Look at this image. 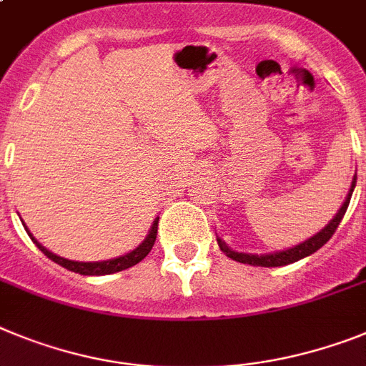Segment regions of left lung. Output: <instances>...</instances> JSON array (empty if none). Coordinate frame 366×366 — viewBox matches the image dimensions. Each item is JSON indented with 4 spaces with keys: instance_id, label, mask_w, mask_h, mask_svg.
<instances>
[{
    "instance_id": "obj_1",
    "label": "left lung",
    "mask_w": 366,
    "mask_h": 366,
    "mask_svg": "<svg viewBox=\"0 0 366 366\" xmlns=\"http://www.w3.org/2000/svg\"><path fill=\"white\" fill-rule=\"evenodd\" d=\"M355 181H357V174L354 176V181H352V189H350L348 196H346V199H345V204H342V207L339 209V213L335 214V218H333V220L330 222V224H327V226L320 231V233H317V235L311 237V239H307L305 242H302V244L295 246V248L285 249V252H276V254L252 255V254H239V252H233V249L227 248L226 242H222L220 239H217L218 246H220L222 252H224L227 257L233 259V261H239V263H244V264H254V267H283V264H290V263H295V261H300V259L307 257V255L315 254L317 249L322 248L327 240L333 237V233H335L337 227H339L340 220H342V217H345V213H346V209H348V205H350V198H352V192H354V189H355Z\"/></svg>"
}]
</instances>
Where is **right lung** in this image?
Wrapping results in <instances>:
<instances>
[{
  "label": "right lung",
  "instance_id": "obj_1",
  "mask_svg": "<svg viewBox=\"0 0 366 366\" xmlns=\"http://www.w3.org/2000/svg\"><path fill=\"white\" fill-rule=\"evenodd\" d=\"M157 226H159V218H155V220H153L152 229H149V235L146 237V240L139 246V248H135L127 255H122V257H117V259H109V261H99V263H79V261H70V259L59 257V255L48 252L42 244H39V242L33 239V235H31L29 231H27V233H29L33 242L39 246V249L44 255H48L51 261H55L57 264L64 267L66 270L81 274V276H105V274L122 272V270H126V268L135 267L137 263H140V261H142L149 252H152L153 244H155V239H157Z\"/></svg>",
  "mask_w": 366,
  "mask_h": 366
}]
</instances>
